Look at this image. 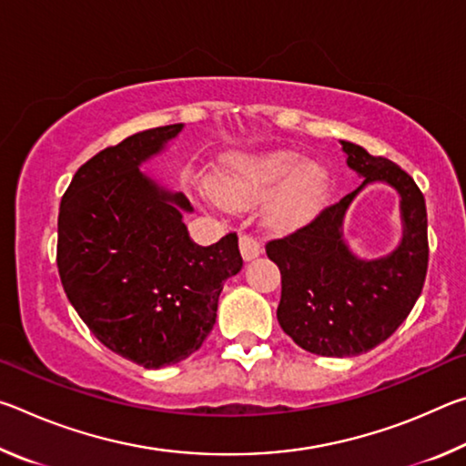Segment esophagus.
I'll return each instance as SVG.
<instances>
[{
	"label": "esophagus",
	"mask_w": 466,
	"mask_h": 466,
	"mask_svg": "<svg viewBox=\"0 0 466 466\" xmlns=\"http://www.w3.org/2000/svg\"><path fill=\"white\" fill-rule=\"evenodd\" d=\"M238 247H240V255H242L244 261H252V258H257L263 252L261 242L252 238V236H247V234H242L238 238Z\"/></svg>",
	"instance_id": "obj_1"
}]
</instances>
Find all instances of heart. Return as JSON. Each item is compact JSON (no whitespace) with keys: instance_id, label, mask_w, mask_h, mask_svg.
<instances>
[{"instance_id":"obj_1","label":"heart","mask_w":466,"mask_h":466,"mask_svg":"<svg viewBox=\"0 0 466 466\" xmlns=\"http://www.w3.org/2000/svg\"><path fill=\"white\" fill-rule=\"evenodd\" d=\"M216 195L208 199L218 208L244 209L265 203L263 219L273 230H291L309 222L325 193V172L317 164L299 167V156L286 149L234 156L219 168Z\"/></svg>"}]
</instances>
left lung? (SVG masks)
<instances>
[{"mask_svg":"<svg viewBox=\"0 0 466 466\" xmlns=\"http://www.w3.org/2000/svg\"><path fill=\"white\" fill-rule=\"evenodd\" d=\"M347 167L364 178L294 234L267 242L281 271L278 320L302 350L351 358L374 350L399 329L421 294L428 273V211L415 180L397 164L341 141ZM384 182L401 197L404 238L380 259H360L342 240V218L366 184Z\"/></svg>","mask_w":466,"mask_h":466,"instance_id":"1","label":"left lung"}]
</instances>
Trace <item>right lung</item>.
Returning a JSON list of instances; mask_svg holds the SVG:
<instances>
[{
  "label": "right lung",
  "instance_id": "obj_1",
  "mask_svg": "<svg viewBox=\"0 0 466 466\" xmlns=\"http://www.w3.org/2000/svg\"><path fill=\"white\" fill-rule=\"evenodd\" d=\"M183 131L167 125L102 149L61 199L57 267L67 299L110 351L156 370L199 350L224 281L242 269L238 236L191 240L183 193L139 170Z\"/></svg>",
  "mask_w": 466,
  "mask_h": 466
}]
</instances>
